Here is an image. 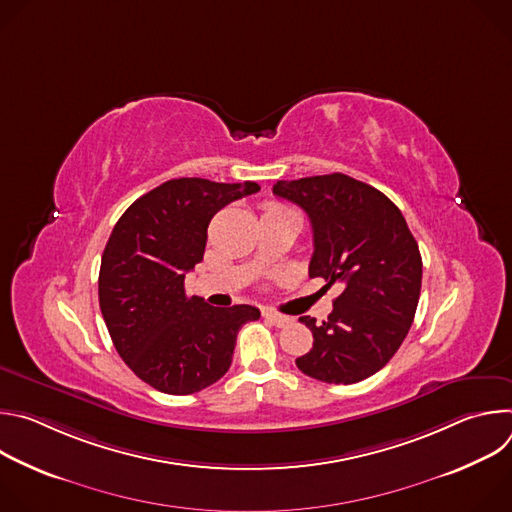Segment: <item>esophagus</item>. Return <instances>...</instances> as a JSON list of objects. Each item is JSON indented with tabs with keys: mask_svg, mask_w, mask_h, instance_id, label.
<instances>
[{
	"mask_svg": "<svg viewBox=\"0 0 512 512\" xmlns=\"http://www.w3.org/2000/svg\"><path fill=\"white\" fill-rule=\"evenodd\" d=\"M263 316H265L273 326H277V328H283V326H287V324L294 322V320H291L289 316H283V314H277V312H271V310H265V312H263Z\"/></svg>",
	"mask_w": 512,
	"mask_h": 512,
	"instance_id": "esophagus-1",
	"label": "esophagus"
}]
</instances>
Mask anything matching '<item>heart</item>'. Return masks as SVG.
I'll list each match as a JSON object with an SVG mask.
<instances>
[{
	"mask_svg": "<svg viewBox=\"0 0 512 512\" xmlns=\"http://www.w3.org/2000/svg\"><path fill=\"white\" fill-rule=\"evenodd\" d=\"M263 214H296L294 210H289L287 206H283V204H279V202H267L265 206H263Z\"/></svg>",
	"mask_w": 512,
	"mask_h": 512,
	"instance_id": "b5f03b06",
	"label": "heart"
}]
</instances>
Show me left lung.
I'll return each instance as SVG.
<instances>
[{
    "label": "left lung",
    "mask_w": 512,
    "mask_h": 512,
    "mask_svg": "<svg viewBox=\"0 0 512 512\" xmlns=\"http://www.w3.org/2000/svg\"><path fill=\"white\" fill-rule=\"evenodd\" d=\"M273 194L306 210L314 231L310 277L344 283L328 320L302 316L314 346L298 369L322 383L369 379L405 340L419 302L421 255L401 210L346 174L279 180Z\"/></svg>",
    "instance_id": "8db88e82"
}]
</instances>
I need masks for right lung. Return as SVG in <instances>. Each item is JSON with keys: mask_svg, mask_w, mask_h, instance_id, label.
<instances>
[{"mask_svg": "<svg viewBox=\"0 0 512 512\" xmlns=\"http://www.w3.org/2000/svg\"><path fill=\"white\" fill-rule=\"evenodd\" d=\"M259 184L176 178L137 198L117 221L99 271V306L127 367L168 395L221 379L255 306L214 308L188 298L184 277L202 261L210 218Z\"/></svg>", "mask_w": 512, "mask_h": 512, "instance_id": "right-lung-1", "label": "right lung"}]
</instances>
